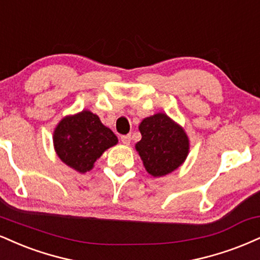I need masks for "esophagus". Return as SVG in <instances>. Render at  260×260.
<instances>
[{
    "label": "esophagus",
    "instance_id": "1",
    "mask_svg": "<svg viewBox=\"0 0 260 260\" xmlns=\"http://www.w3.org/2000/svg\"><path fill=\"white\" fill-rule=\"evenodd\" d=\"M121 142L124 144V145H129L131 144V136L127 134V136H121Z\"/></svg>",
    "mask_w": 260,
    "mask_h": 260
}]
</instances>
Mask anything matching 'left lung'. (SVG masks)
<instances>
[{
  "instance_id": "1",
  "label": "left lung",
  "mask_w": 260,
  "mask_h": 260,
  "mask_svg": "<svg viewBox=\"0 0 260 260\" xmlns=\"http://www.w3.org/2000/svg\"><path fill=\"white\" fill-rule=\"evenodd\" d=\"M142 140L136 144L145 170L162 177L177 170L189 152V139L167 115L156 114L144 118L139 126Z\"/></svg>"
}]
</instances>
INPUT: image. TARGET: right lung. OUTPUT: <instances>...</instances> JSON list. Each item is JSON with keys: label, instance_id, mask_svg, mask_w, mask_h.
<instances>
[{"label": "right lung", "instance_id": "add662e5", "mask_svg": "<svg viewBox=\"0 0 260 260\" xmlns=\"http://www.w3.org/2000/svg\"><path fill=\"white\" fill-rule=\"evenodd\" d=\"M55 151L60 160L74 170L84 173L103 152L117 143V137L105 127L96 115L83 110L62 118L54 131Z\"/></svg>", "mask_w": 260, "mask_h": 260}]
</instances>
